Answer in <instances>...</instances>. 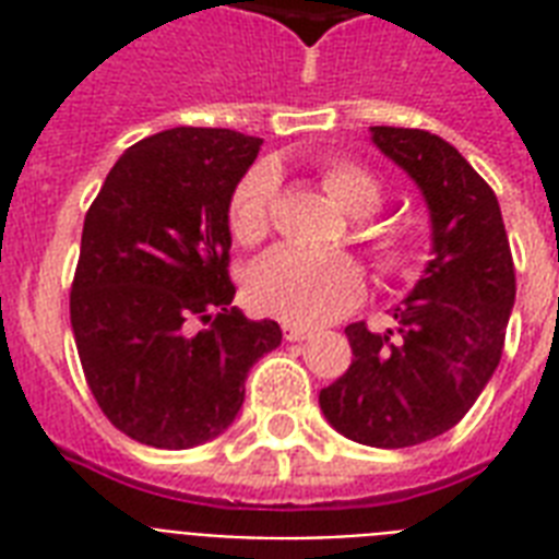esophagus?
<instances>
[{"instance_id": "obj_1", "label": "esophagus", "mask_w": 559, "mask_h": 559, "mask_svg": "<svg viewBox=\"0 0 559 559\" xmlns=\"http://www.w3.org/2000/svg\"><path fill=\"white\" fill-rule=\"evenodd\" d=\"M313 336L310 328H301V324H284V340L287 342H305Z\"/></svg>"}]
</instances>
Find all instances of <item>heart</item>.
I'll use <instances>...</instances> for the list:
<instances>
[{
  "label": "heart",
  "mask_w": 559,
  "mask_h": 559,
  "mask_svg": "<svg viewBox=\"0 0 559 559\" xmlns=\"http://www.w3.org/2000/svg\"><path fill=\"white\" fill-rule=\"evenodd\" d=\"M322 186L354 217L380 209L382 186L366 168L331 162L322 170ZM278 179L258 165L240 179L228 205V226L240 243H258L270 228V209ZM371 252L382 266H397L403 240L394 231H377ZM366 289L362 272L348 254L316 252L305 246H278L263 254L249 272V298L258 310L293 324H322L357 305Z\"/></svg>",
  "instance_id": "b5f03b06"
}]
</instances>
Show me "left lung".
<instances>
[{"label": "left lung", "mask_w": 559, "mask_h": 559, "mask_svg": "<svg viewBox=\"0 0 559 559\" xmlns=\"http://www.w3.org/2000/svg\"><path fill=\"white\" fill-rule=\"evenodd\" d=\"M371 142L424 193L432 246L389 310L394 328H345L354 362L319 406L350 441L400 450L443 435L476 403L502 359L516 275L496 193L450 142L406 127H371Z\"/></svg>", "instance_id": "left-lung-1"}]
</instances>
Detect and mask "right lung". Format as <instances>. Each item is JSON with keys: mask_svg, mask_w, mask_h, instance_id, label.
Returning <instances> with one entry per match:
<instances>
[{"mask_svg": "<svg viewBox=\"0 0 559 559\" xmlns=\"http://www.w3.org/2000/svg\"><path fill=\"white\" fill-rule=\"evenodd\" d=\"M263 139L219 127L147 135L86 211L72 331L109 424L191 450L235 424L249 368L281 345L272 319L231 307L228 205Z\"/></svg>", "mask_w": 559, "mask_h": 559, "instance_id": "right-lung-1", "label": "right lung"}]
</instances>
